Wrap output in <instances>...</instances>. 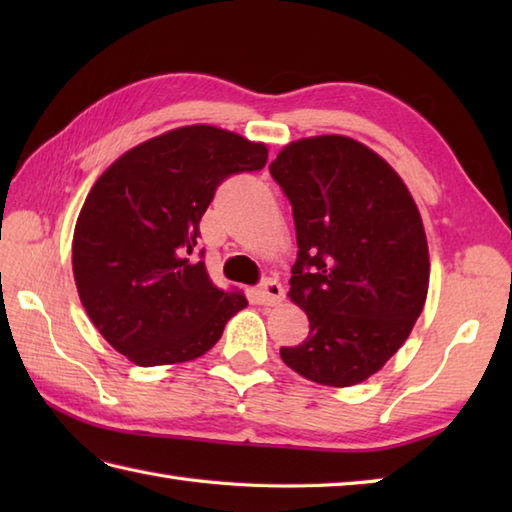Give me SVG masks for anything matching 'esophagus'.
Returning a JSON list of instances; mask_svg holds the SVG:
<instances>
[{
	"label": "esophagus",
	"mask_w": 512,
	"mask_h": 512,
	"mask_svg": "<svg viewBox=\"0 0 512 512\" xmlns=\"http://www.w3.org/2000/svg\"><path fill=\"white\" fill-rule=\"evenodd\" d=\"M255 301L262 303V306H277V303L284 299V288L277 279H264L259 288H255Z\"/></svg>",
	"instance_id": "esophagus-1"
}]
</instances>
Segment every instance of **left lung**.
<instances>
[{
    "mask_svg": "<svg viewBox=\"0 0 512 512\" xmlns=\"http://www.w3.org/2000/svg\"><path fill=\"white\" fill-rule=\"evenodd\" d=\"M270 176L295 217L288 295L310 321L308 339L281 347V361L319 385L363 383L407 341L427 299L418 206L383 158L347 136L295 140Z\"/></svg>",
    "mask_w": 512,
    "mask_h": 512,
    "instance_id": "left-lung-1",
    "label": "left lung"
}]
</instances>
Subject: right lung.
Segmentation results:
<instances>
[{
	"label": "right lung",
	"mask_w": 512,
	"mask_h": 512,
	"mask_svg": "<svg viewBox=\"0 0 512 512\" xmlns=\"http://www.w3.org/2000/svg\"><path fill=\"white\" fill-rule=\"evenodd\" d=\"M266 160L264 143L191 125L129 149L94 182L72 270L85 312L116 352L140 367L193 361L248 306L242 292L213 286L195 250L215 189Z\"/></svg>",
	"instance_id": "right-lung-1"
}]
</instances>
